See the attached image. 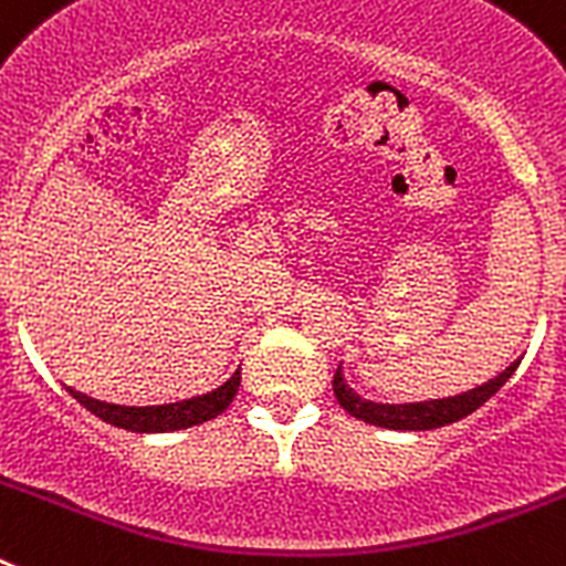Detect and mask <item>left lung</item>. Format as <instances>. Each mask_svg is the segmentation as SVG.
<instances>
[{
  "label": "left lung",
  "mask_w": 566,
  "mask_h": 566,
  "mask_svg": "<svg viewBox=\"0 0 566 566\" xmlns=\"http://www.w3.org/2000/svg\"><path fill=\"white\" fill-rule=\"evenodd\" d=\"M513 371H516V363L510 365L507 371L499 374L496 379H488V382L473 388V391L462 394V397L433 399V402L413 405H379L368 402V399H359L357 394L345 385L343 368H337V374H334V397H337V402L343 405L352 417L363 419V422L368 424H377V428H391V431H433V428L459 422V419L470 417L476 408H482V405L513 377Z\"/></svg>",
  "instance_id": "1"
}]
</instances>
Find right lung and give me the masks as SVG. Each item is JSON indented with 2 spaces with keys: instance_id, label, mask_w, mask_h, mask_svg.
I'll return each mask as SVG.
<instances>
[{
  "instance_id": "obj_1",
  "label": "right lung",
  "mask_w": 566,
  "mask_h": 566,
  "mask_svg": "<svg viewBox=\"0 0 566 566\" xmlns=\"http://www.w3.org/2000/svg\"><path fill=\"white\" fill-rule=\"evenodd\" d=\"M240 385V368L232 374V379L214 388L212 394H203V397L184 399V402L172 405H158V408H122V405H107L98 402V399L76 397L78 402L87 408L93 417H98L102 422L115 424V428H124V431L133 433H172L184 431V428H192V424L209 422V419L221 417L229 408V402L234 399Z\"/></svg>"
}]
</instances>
